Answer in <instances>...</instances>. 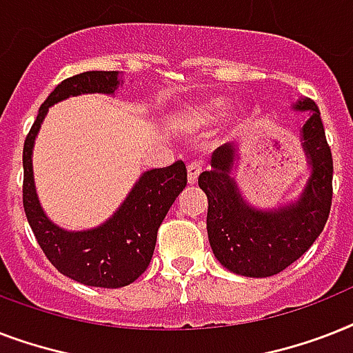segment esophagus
I'll list each match as a JSON object with an SVG mask.
<instances>
[{
    "label": "esophagus",
    "mask_w": 353,
    "mask_h": 353,
    "mask_svg": "<svg viewBox=\"0 0 353 353\" xmlns=\"http://www.w3.org/2000/svg\"><path fill=\"white\" fill-rule=\"evenodd\" d=\"M188 183L190 185H196L198 183V177L199 174H201V170H203V166H201V163H198V161H192L190 165H188Z\"/></svg>",
    "instance_id": "1"
}]
</instances>
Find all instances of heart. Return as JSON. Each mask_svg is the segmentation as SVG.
<instances>
[{"label": "heart", "instance_id": "1", "mask_svg": "<svg viewBox=\"0 0 353 353\" xmlns=\"http://www.w3.org/2000/svg\"><path fill=\"white\" fill-rule=\"evenodd\" d=\"M232 102L231 99H212V101L203 102L201 106H198L196 110L188 113L190 121L199 122V124H209V122H216L218 119H221L229 110H231Z\"/></svg>", "mask_w": 353, "mask_h": 353}]
</instances>
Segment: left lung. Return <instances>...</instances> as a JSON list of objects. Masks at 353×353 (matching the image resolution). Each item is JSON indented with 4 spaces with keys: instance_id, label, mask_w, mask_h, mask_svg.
<instances>
[{
    "instance_id": "obj_1",
    "label": "left lung",
    "mask_w": 353,
    "mask_h": 353,
    "mask_svg": "<svg viewBox=\"0 0 353 353\" xmlns=\"http://www.w3.org/2000/svg\"><path fill=\"white\" fill-rule=\"evenodd\" d=\"M295 108L312 113L302 128L312 177L296 203L279 210L249 207L231 177L236 157L231 144L216 148L212 168L199 174V188L209 199L210 247L221 265L236 274L256 279L279 274L313 245L328 221L334 198V159L323 119L312 99H302Z\"/></svg>"
}]
</instances>
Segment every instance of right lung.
I'll return each instance as SVG.
<instances>
[{"instance_id": "right-lung-1", "label": "right lung", "mask_w": 353, "mask_h": 353, "mask_svg": "<svg viewBox=\"0 0 353 353\" xmlns=\"http://www.w3.org/2000/svg\"><path fill=\"white\" fill-rule=\"evenodd\" d=\"M119 71H85L62 80L40 106L23 144V209L38 245L62 274L95 288H122L146 271L166 212L187 187L183 161L143 174L121 209L104 225L82 232L62 231L41 210L32 181V144L47 110L82 93H113Z\"/></svg>"}]
</instances>
